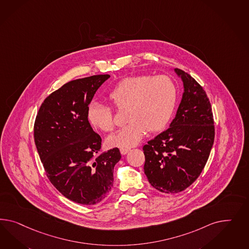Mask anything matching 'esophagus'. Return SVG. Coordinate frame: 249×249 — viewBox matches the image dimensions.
Wrapping results in <instances>:
<instances>
[{"label":"esophagus","instance_id":"1","mask_svg":"<svg viewBox=\"0 0 249 249\" xmlns=\"http://www.w3.org/2000/svg\"><path fill=\"white\" fill-rule=\"evenodd\" d=\"M120 150H121V154L126 155L129 151V148H121Z\"/></svg>","mask_w":249,"mask_h":249}]
</instances>
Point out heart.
Returning a JSON list of instances; mask_svg holds the SVG:
<instances>
[{"label": "heart", "instance_id": "1", "mask_svg": "<svg viewBox=\"0 0 249 249\" xmlns=\"http://www.w3.org/2000/svg\"><path fill=\"white\" fill-rule=\"evenodd\" d=\"M107 99L119 109H127L128 124L107 138V146L130 148L142 142L147 132L166 128L175 110L178 89L166 75H137L121 80L109 91ZM90 125L104 132L113 130L112 108L98 102L88 109Z\"/></svg>", "mask_w": 249, "mask_h": 249}]
</instances>
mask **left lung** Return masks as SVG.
<instances>
[{
  "mask_svg": "<svg viewBox=\"0 0 249 249\" xmlns=\"http://www.w3.org/2000/svg\"><path fill=\"white\" fill-rule=\"evenodd\" d=\"M184 92L169 128L143 147L144 172L153 188L174 194L200 175L214 143L211 104L203 88L189 74L175 69Z\"/></svg>",
  "mask_w": 249,
  "mask_h": 249,
  "instance_id": "8db88e82",
  "label": "left lung"
}]
</instances>
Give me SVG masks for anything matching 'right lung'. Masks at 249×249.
<instances>
[{"label":"right lung","instance_id":"1","mask_svg":"<svg viewBox=\"0 0 249 249\" xmlns=\"http://www.w3.org/2000/svg\"><path fill=\"white\" fill-rule=\"evenodd\" d=\"M110 76L93 75L69 81L40 105L34 123V142L49 180L71 201L91 206L107 197L118 148L100 153L101 136L88 121L89 104Z\"/></svg>","mask_w":249,"mask_h":249}]
</instances>
